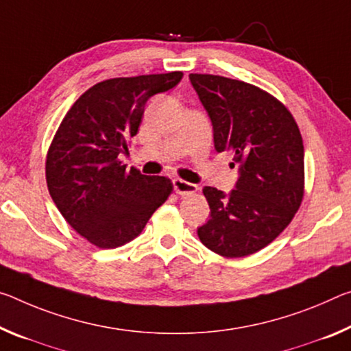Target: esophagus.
<instances>
[{"mask_svg": "<svg viewBox=\"0 0 351 351\" xmlns=\"http://www.w3.org/2000/svg\"><path fill=\"white\" fill-rule=\"evenodd\" d=\"M173 189L178 195H192V193H195L198 191V187L195 184L187 182L184 180H180V178L173 180Z\"/></svg>", "mask_w": 351, "mask_h": 351, "instance_id": "1", "label": "esophagus"}]
</instances>
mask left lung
<instances>
[{"mask_svg": "<svg viewBox=\"0 0 351 351\" xmlns=\"http://www.w3.org/2000/svg\"><path fill=\"white\" fill-rule=\"evenodd\" d=\"M189 77L213 121L215 149L234 154L241 171L230 195L203 189L210 219L198 237L223 258H243L274 242L302 204L303 138L291 110L263 88L219 75Z\"/></svg>", "mask_w": 351, "mask_h": 351, "instance_id": "left-lung-1", "label": "left lung"}]
</instances>
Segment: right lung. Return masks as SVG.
I'll use <instances>...</instances> for the list:
<instances>
[{
	"label": "right lung",
	"mask_w": 351,
	"mask_h": 351,
	"mask_svg": "<svg viewBox=\"0 0 351 351\" xmlns=\"http://www.w3.org/2000/svg\"><path fill=\"white\" fill-rule=\"evenodd\" d=\"M182 71L112 77L92 86L60 121L47 153V186L73 230L98 248L136 239L173 184L119 159L142 123L149 97L181 81Z\"/></svg>",
	"instance_id": "1"
}]
</instances>
